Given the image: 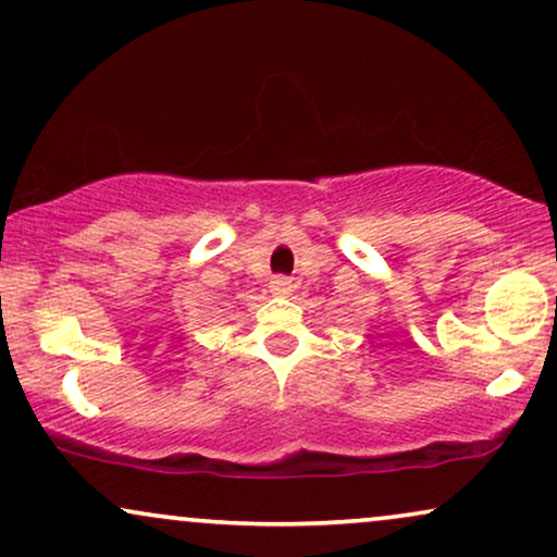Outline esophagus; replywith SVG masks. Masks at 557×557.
Returning a JSON list of instances; mask_svg holds the SVG:
<instances>
[{"label":"esophagus","mask_w":557,"mask_h":557,"mask_svg":"<svg viewBox=\"0 0 557 557\" xmlns=\"http://www.w3.org/2000/svg\"><path fill=\"white\" fill-rule=\"evenodd\" d=\"M270 290H272L274 295H287V293L293 290V280H290V277H272Z\"/></svg>","instance_id":"1"}]
</instances>
